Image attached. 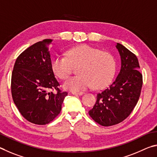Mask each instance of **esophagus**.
<instances>
[{
    "label": "esophagus",
    "mask_w": 157,
    "mask_h": 157,
    "mask_svg": "<svg viewBox=\"0 0 157 157\" xmlns=\"http://www.w3.org/2000/svg\"><path fill=\"white\" fill-rule=\"evenodd\" d=\"M71 94L73 95H78V96H81L83 94V92H71Z\"/></svg>",
    "instance_id": "1"
}]
</instances>
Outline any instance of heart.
Listing matches in <instances>:
<instances>
[{
  "instance_id": "obj_1",
  "label": "heart",
  "mask_w": 157,
  "mask_h": 157,
  "mask_svg": "<svg viewBox=\"0 0 157 157\" xmlns=\"http://www.w3.org/2000/svg\"><path fill=\"white\" fill-rule=\"evenodd\" d=\"M67 56H57L52 60L55 75L64 79L72 72L73 66L80 65L78 76L67 79L63 88L73 92L83 90L94 86L102 89L109 86L116 71V62L108 52L88 45H81L70 49Z\"/></svg>"
}]
</instances>
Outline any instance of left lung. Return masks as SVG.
Wrapping results in <instances>:
<instances>
[{
    "mask_svg": "<svg viewBox=\"0 0 157 157\" xmlns=\"http://www.w3.org/2000/svg\"><path fill=\"white\" fill-rule=\"evenodd\" d=\"M121 57V70L110 86L98 93L97 102L88 112L92 119L103 126L118 124L136 106L141 94L143 77L136 56L125 46L116 44Z\"/></svg>",
    "mask_w": 157,
    "mask_h": 157,
    "instance_id": "left-lung-1",
    "label": "left lung"
}]
</instances>
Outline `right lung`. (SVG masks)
I'll list each match as a JSON object with an SVG mask.
<instances>
[{
	"label": "right lung",
	"instance_id": "1",
	"mask_svg": "<svg viewBox=\"0 0 157 157\" xmlns=\"http://www.w3.org/2000/svg\"><path fill=\"white\" fill-rule=\"evenodd\" d=\"M51 39L36 43L16 59L12 75V95L18 111L28 121L48 124L61 111L67 95L59 89L52 69L49 46ZM55 89L57 93L49 91Z\"/></svg>",
	"mask_w": 157,
	"mask_h": 157
}]
</instances>
